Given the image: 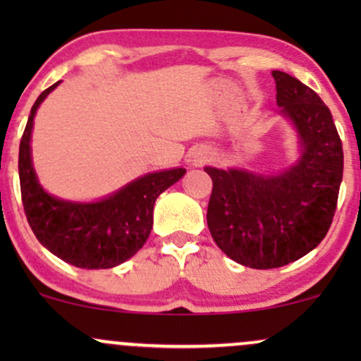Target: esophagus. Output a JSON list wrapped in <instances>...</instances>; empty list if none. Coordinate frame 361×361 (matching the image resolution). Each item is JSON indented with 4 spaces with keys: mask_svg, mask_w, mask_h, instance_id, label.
I'll list each match as a JSON object with an SVG mask.
<instances>
[{
    "mask_svg": "<svg viewBox=\"0 0 361 361\" xmlns=\"http://www.w3.org/2000/svg\"><path fill=\"white\" fill-rule=\"evenodd\" d=\"M207 159H209V156H207V154L197 157V161H200V163H202V161H207Z\"/></svg>",
    "mask_w": 361,
    "mask_h": 361,
    "instance_id": "esophagus-1",
    "label": "esophagus"
}]
</instances>
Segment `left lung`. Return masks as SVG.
<instances>
[{
    "instance_id": "left-lung-1",
    "label": "left lung",
    "mask_w": 361,
    "mask_h": 361,
    "mask_svg": "<svg viewBox=\"0 0 361 361\" xmlns=\"http://www.w3.org/2000/svg\"><path fill=\"white\" fill-rule=\"evenodd\" d=\"M271 74L280 114L299 139L295 163L276 175L204 168L214 183L207 224L215 244L256 270L292 263L324 239L343 180V146L329 109L297 78Z\"/></svg>"
}]
</instances>
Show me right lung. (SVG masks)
<instances>
[{"instance_id": "right-lung-1", "label": "right lung", "mask_w": 361, "mask_h": 361, "mask_svg": "<svg viewBox=\"0 0 361 361\" xmlns=\"http://www.w3.org/2000/svg\"><path fill=\"white\" fill-rule=\"evenodd\" d=\"M59 82L37 98L20 140L18 175L25 215L35 238L57 258L86 270L114 268L144 246L152 229L156 198L186 169L147 173L97 202L62 200L45 192L32 163L30 140L37 109Z\"/></svg>"}]
</instances>
